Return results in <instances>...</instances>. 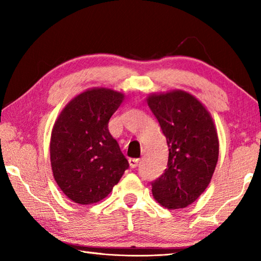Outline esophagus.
Here are the masks:
<instances>
[{
	"label": "esophagus",
	"mask_w": 261,
	"mask_h": 261,
	"mask_svg": "<svg viewBox=\"0 0 261 261\" xmlns=\"http://www.w3.org/2000/svg\"><path fill=\"white\" fill-rule=\"evenodd\" d=\"M140 161V159H129V163L131 168H136L138 166V163Z\"/></svg>",
	"instance_id": "34e87169"
}]
</instances>
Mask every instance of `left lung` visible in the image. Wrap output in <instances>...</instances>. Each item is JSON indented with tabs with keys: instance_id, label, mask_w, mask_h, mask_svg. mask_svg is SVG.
Returning a JSON list of instances; mask_svg holds the SVG:
<instances>
[{
	"instance_id": "left-lung-1",
	"label": "left lung",
	"mask_w": 261,
	"mask_h": 261,
	"mask_svg": "<svg viewBox=\"0 0 261 261\" xmlns=\"http://www.w3.org/2000/svg\"><path fill=\"white\" fill-rule=\"evenodd\" d=\"M147 103L169 148L165 173L152 182L153 197L168 210L183 208L198 199L214 174L219 139L213 118L180 90L148 95Z\"/></svg>"
}]
</instances>
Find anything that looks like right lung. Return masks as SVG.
Instances as JSON below:
<instances>
[{
  "instance_id": "add662e5",
  "label": "right lung",
  "mask_w": 261,
  "mask_h": 261,
  "mask_svg": "<svg viewBox=\"0 0 261 261\" xmlns=\"http://www.w3.org/2000/svg\"><path fill=\"white\" fill-rule=\"evenodd\" d=\"M123 100L121 92L91 88L65 106L53 127V175L65 196L77 204L102 200L129 168L108 130L110 117Z\"/></svg>"
}]
</instances>
